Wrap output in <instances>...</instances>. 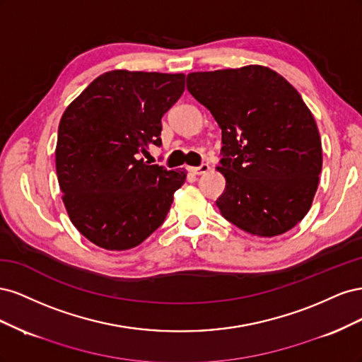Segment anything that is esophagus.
Instances as JSON below:
<instances>
[{
  "mask_svg": "<svg viewBox=\"0 0 362 362\" xmlns=\"http://www.w3.org/2000/svg\"><path fill=\"white\" fill-rule=\"evenodd\" d=\"M189 170L192 173H194V175H204V173H206L208 170H210V166H208L206 163H204V164H201V166H198V168H190Z\"/></svg>",
  "mask_w": 362,
  "mask_h": 362,
  "instance_id": "34e87169",
  "label": "esophagus"
}]
</instances>
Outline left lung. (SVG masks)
Instances as JSON below:
<instances>
[{
  "mask_svg": "<svg viewBox=\"0 0 362 362\" xmlns=\"http://www.w3.org/2000/svg\"><path fill=\"white\" fill-rule=\"evenodd\" d=\"M187 90L222 129L226 180L216 205L243 231L275 237L308 213L322 172V141L302 96L259 64L193 72Z\"/></svg>",
  "mask_w": 362,
  "mask_h": 362,
  "instance_id": "1",
  "label": "left lung"
}]
</instances>
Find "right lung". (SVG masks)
Instances as JSON below:
<instances>
[{
	"instance_id": "add662e5",
	"label": "right lung",
	"mask_w": 362,
	"mask_h": 362,
	"mask_svg": "<svg viewBox=\"0 0 362 362\" xmlns=\"http://www.w3.org/2000/svg\"><path fill=\"white\" fill-rule=\"evenodd\" d=\"M184 74L112 71L66 108L56 169L71 222L96 246L125 250L160 228L185 170L148 164L161 117L184 92Z\"/></svg>"
}]
</instances>
